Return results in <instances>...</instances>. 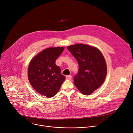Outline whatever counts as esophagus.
<instances>
[{"mask_svg":"<svg viewBox=\"0 0 133 133\" xmlns=\"http://www.w3.org/2000/svg\"><path fill=\"white\" fill-rule=\"evenodd\" d=\"M71 78H72L71 76H70V75H67L66 77V79L67 80H70L71 79Z\"/></svg>","mask_w":133,"mask_h":133,"instance_id":"34e87169","label":"esophagus"}]
</instances>
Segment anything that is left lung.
Wrapping results in <instances>:
<instances>
[{"label":"left lung","instance_id":"8db88e82","mask_svg":"<svg viewBox=\"0 0 133 133\" xmlns=\"http://www.w3.org/2000/svg\"><path fill=\"white\" fill-rule=\"evenodd\" d=\"M78 65L74 83L85 95H89L104 82L107 75L105 59L100 50L92 46L77 44L67 46Z\"/></svg>","mask_w":133,"mask_h":133}]
</instances>
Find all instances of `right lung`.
<instances>
[{
	"label": "right lung",
	"instance_id": "right-lung-1",
	"mask_svg": "<svg viewBox=\"0 0 133 133\" xmlns=\"http://www.w3.org/2000/svg\"><path fill=\"white\" fill-rule=\"evenodd\" d=\"M64 47H49L37 54L31 59L28 67V78L32 88L47 97L54 96L65 80L56 60Z\"/></svg>",
	"mask_w": 133,
	"mask_h": 133
}]
</instances>
